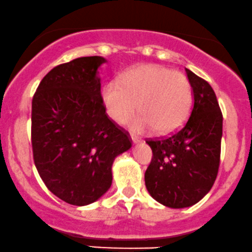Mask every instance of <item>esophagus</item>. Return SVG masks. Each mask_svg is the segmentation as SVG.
Here are the masks:
<instances>
[{"label": "esophagus", "instance_id": "1", "mask_svg": "<svg viewBox=\"0 0 252 252\" xmlns=\"http://www.w3.org/2000/svg\"><path fill=\"white\" fill-rule=\"evenodd\" d=\"M131 139H132V141L134 144H139V143H141V139L139 138V137H137V135H134V134H131Z\"/></svg>", "mask_w": 252, "mask_h": 252}]
</instances>
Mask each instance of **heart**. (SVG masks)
<instances>
[{"mask_svg": "<svg viewBox=\"0 0 252 252\" xmlns=\"http://www.w3.org/2000/svg\"><path fill=\"white\" fill-rule=\"evenodd\" d=\"M106 112L118 124L131 121L135 131L156 128L159 134L176 131L188 119L192 106V87L183 73L159 64H143L127 70L119 81L106 82L101 91Z\"/></svg>", "mask_w": 252, "mask_h": 252, "instance_id": "b5f03b06", "label": "heart"}]
</instances>
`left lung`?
<instances>
[{
  "mask_svg": "<svg viewBox=\"0 0 252 252\" xmlns=\"http://www.w3.org/2000/svg\"><path fill=\"white\" fill-rule=\"evenodd\" d=\"M193 107L178 131L150 139L153 158L145 172L149 193L167 208L194 205L211 190L220 161L223 115L208 81L186 68Z\"/></svg>",
  "mask_w": 252,
  "mask_h": 252,
  "instance_id": "obj_1",
  "label": "left lung"
}]
</instances>
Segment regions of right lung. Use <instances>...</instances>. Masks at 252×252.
<instances>
[{
	"mask_svg": "<svg viewBox=\"0 0 252 252\" xmlns=\"http://www.w3.org/2000/svg\"><path fill=\"white\" fill-rule=\"evenodd\" d=\"M101 56L53 68L32 102L35 166L48 190L76 206L94 203L112 185V165L131 149L129 134L108 118L101 99Z\"/></svg>",
	"mask_w": 252,
	"mask_h": 252,
	"instance_id": "obj_1",
	"label": "right lung"
}]
</instances>
